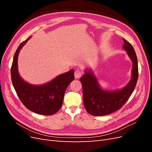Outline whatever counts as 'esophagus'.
Here are the masks:
<instances>
[{"label":"esophagus","instance_id":"34e87169","mask_svg":"<svg viewBox=\"0 0 152 152\" xmlns=\"http://www.w3.org/2000/svg\"><path fill=\"white\" fill-rule=\"evenodd\" d=\"M82 70H80V69H77V70H76L75 71V73H74V75H75V77L76 78V79H79V78H80L82 74Z\"/></svg>","mask_w":152,"mask_h":152}]
</instances>
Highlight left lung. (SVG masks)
<instances>
[{
  "label": "left lung",
  "instance_id": "1",
  "mask_svg": "<svg viewBox=\"0 0 152 152\" xmlns=\"http://www.w3.org/2000/svg\"><path fill=\"white\" fill-rule=\"evenodd\" d=\"M123 48L127 50L132 61V78L127 85L121 90L105 91L98 84L93 73L86 71L80 78L83 89L84 104L87 112L94 116H103L112 113L122 108L134 91L138 79V66L135 50L132 45L123 39Z\"/></svg>",
  "mask_w": 152,
  "mask_h": 152
}]
</instances>
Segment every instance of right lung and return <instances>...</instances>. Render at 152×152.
I'll list each match as a JSON object with an SVG mask.
<instances>
[{
  "instance_id": "obj_1",
  "label": "right lung",
  "mask_w": 152,
  "mask_h": 152,
  "mask_svg": "<svg viewBox=\"0 0 152 152\" xmlns=\"http://www.w3.org/2000/svg\"><path fill=\"white\" fill-rule=\"evenodd\" d=\"M30 38L19 45L14 55L11 68L12 83L26 108L36 113L51 115L61 108L67 87L74 80V70L59 75L43 86H34L25 82L18 73V56L20 49Z\"/></svg>"
}]
</instances>
